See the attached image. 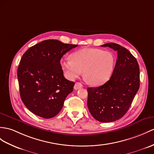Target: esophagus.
<instances>
[{"mask_svg": "<svg viewBox=\"0 0 154 154\" xmlns=\"http://www.w3.org/2000/svg\"><path fill=\"white\" fill-rule=\"evenodd\" d=\"M82 87H83V85H82L81 83H80V82H76V83L74 85V89L76 90V89H80V88H82Z\"/></svg>", "mask_w": 154, "mask_h": 154, "instance_id": "1", "label": "esophagus"}]
</instances>
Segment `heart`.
Here are the masks:
<instances>
[{
	"instance_id": "b5f03b06",
	"label": "heart",
	"mask_w": 154,
	"mask_h": 154,
	"mask_svg": "<svg viewBox=\"0 0 154 154\" xmlns=\"http://www.w3.org/2000/svg\"><path fill=\"white\" fill-rule=\"evenodd\" d=\"M114 65V55L98 48H83L74 52L71 59L61 61V68L68 79L74 80L84 70L85 78L93 85L103 84L109 80Z\"/></svg>"
}]
</instances>
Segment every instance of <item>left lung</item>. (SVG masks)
Returning a JSON list of instances; mask_svg holds the SVG:
<instances>
[{"instance_id":"8db88e82","label":"left lung","mask_w":154,"mask_h":154,"mask_svg":"<svg viewBox=\"0 0 154 154\" xmlns=\"http://www.w3.org/2000/svg\"><path fill=\"white\" fill-rule=\"evenodd\" d=\"M117 51L118 59L110 80L97 88H88V107L100 122H112L124 116L140 87V69L136 58L115 43L101 46Z\"/></svg>"}]
</instances>
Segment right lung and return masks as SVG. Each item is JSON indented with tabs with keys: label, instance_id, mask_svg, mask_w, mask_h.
<instances>
[{
	"label": "right lung",
	"instance_id": "right-lung-1",
	"mask_svg": "<svg viewBox=\"0 0 154 154\" xmlns=\"http://www.w3.org/2000/svg\"><path fill=\"white\" fill-rule=\"evenodd\" d=\"M77 46L46 40L30 48L22 56L17 69L20 96L33 114L49 119L62 109L74 82L63 76L60 60Z\"/></svg>",
	"mask_w": 154,
	"mask_h": 154
}]
</instances>
